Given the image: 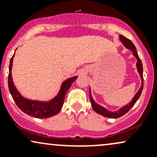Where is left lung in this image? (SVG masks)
<instances>
[{"mask_svg":"<svg viewBox=\"0 0 157 157\" xmlns=\"http://www.w3.org/2000/svg\"><path fill=\"white\" fill-rule=\"evenodd\" d=\"M120 41L122 43L123 46H125L126 48L128 49L131 50L132 52L133 55L135 57L137 60V62H136V68H137V71L139 74L140 75V78H141L142 80V84H141V87L140 88L139 91L136 92L135 96L134 97V98L131 100V101L129 102L128 104L123 106V107L120 108V109L117 110V111H110L108 109H106L105 108L102 107V106L100 105L99 104H97L94 100H93L92 96H91V89H89V95H90V101H91V106H92L93 109L95 111L99 114L102 115V116L105 117H109V118H119L120 117L123 116L124 114H125L128 111L130 110L133 106L134 105V104L136 103V102L137 101L138 99L140 98V95H141V93L142 91V89H143V68H142V61L139 57V55L137 54V52H136V47L133 44L132 42L129 39L126 38L125 37H124L123 35H120Z\"/></svg>","mask_w":157,"mask_h":157,"instance_id":"left-lung-1","label":"left lung"}]
</instances>
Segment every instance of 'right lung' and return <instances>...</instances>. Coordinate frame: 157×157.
Wrapping results in <instances>:
<instances>
[{
	"label": "right lung",
	"mask_w": 157,
	"mask_h": 157,
	"mask_svg": "<svg viewBox=\"0 0 157 157\" xmlns=\"http://www.w3.org/2000/svg\"><path fill=\"white\" fill-rule=\"evenodd\" d=\"M14 54L10 60V71L8 77V86L11 95L15 102L16 105L21 111L26 114L33 117L39 119H46L51 117L57 114L61 110L66 97L67 91L71 87V84L76 80L77 76L71 78H68L61 85L60 91L56 97L48 101H39V100H32L23 97L21 93L17 91L14 84L12 77V68Z\"/></svg>",
	"instance_id": "obj_1"
}]
</instances>
